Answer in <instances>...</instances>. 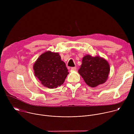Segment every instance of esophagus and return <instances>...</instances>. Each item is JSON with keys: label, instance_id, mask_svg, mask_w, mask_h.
<instances>
[{"label": "esophagus", "instance_id": "obj_1", "mask_svg": "<svg viewBox=\"0 0 134 134\" xmlns=\"http://www.w3.org/2000/svg\"><path fill=\"white\" fill-rule=\"evenodd\" d=\"M71 70H75L76 69V67H71L70 68Z\"/></svg>", "mask_w": 134, "mask_h": 134}]
</instances>
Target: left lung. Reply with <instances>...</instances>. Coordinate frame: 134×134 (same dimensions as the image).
I'll list each match as a JSON object with an SVG mask.
<instances>
[{"instance_id":"obj_1","label":"left lung","mask_w":134,"mask_h":134,"mask_svg":"<svg viewBox=\"0 0 134 134\" xmlns=\"http://www.w3.org/2000/svg\"><path fill=\"white\" fill-rule=\"evenodd\" d=\"M110 66L108 62L99 56L85 55L79 72L86 84L92 87L104 83L108 79Z\"/></svg>"}]
</instances>
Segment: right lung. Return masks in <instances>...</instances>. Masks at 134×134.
Wrapping results in <instances>:
<instances>
[{
  "mask_svg": "<svg viewBox=\"0 0 134 134\" xmlns=\"http://www.w3.org/2000/svg\"><path fill=\"white\" fill-rule=\"evenodd\" d=\"M34 75L41 84L49 88L62 85L69 74L59 54L50 51L42 53L33 65Z\"/></svg>",
  "mask_w": 134,
  "mask_h": 134,
  "instance_id": "right-lung-1",
  "label": "right lung"
}]
</instances>
